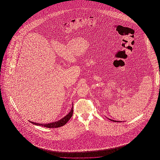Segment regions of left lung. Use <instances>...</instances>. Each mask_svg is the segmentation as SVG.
Listing matches in <instances>:
<instances>
[{
	"mask_svg": "<svg viewBox=\"0 0 160 160\" xmlns=\"http://www.w3.org/2000/svg\"><path fill=\"white\" fill-rule=\"evenodd\" d=\"M108 119H109V120H110V121H113V122H122V121H121V122H120V121H114V120H112V119H109V118H108Z\"/></svg>",
	"mask_w": 160,
	"mask_h": 160,
	"instance_id": "left-lung-1",
	"label": "left lung"
}]
</instances>
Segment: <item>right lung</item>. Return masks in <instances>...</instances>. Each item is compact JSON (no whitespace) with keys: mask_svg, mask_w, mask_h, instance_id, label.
<instances>
[{"mask_svg":"<svg viewBox=\"0 0 160 160\" xmlns=\"http://www.w3.org/2000/svg\"><path fill=\"white\" fill-rule=\"evenodd\" d=\"M73 114V104L71 108L70 112H69L68 114H67L66 116H65L63 118H62L60 120L56 121V122H52V123H35V122H30L36 125H38V126H42L44 127H47V128H59L61 127L62 126L65 125L69 120L70 119V118L72 117Z\"/></svg>","mask_w":160,"mask_h":160,"instance_id":"1","label":"right lung"}]
</instances>
